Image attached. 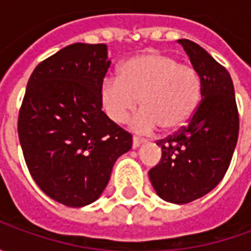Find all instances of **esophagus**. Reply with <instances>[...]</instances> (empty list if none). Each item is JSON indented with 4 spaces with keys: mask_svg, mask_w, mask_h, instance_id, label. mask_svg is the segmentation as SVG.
Returning a JSON list of instances; mask_svg holds the SVG:
<instances>
[{
    "mask_svg": "<svg viewBox=\"0 0 251 251\" xmlns=\"http://www.w3.org/2000/svg\"><path fill=\"white\" fill-rule=\"evenodd\" d=\"M144 140H141V138H137V137H133V148L136 149V148H138L140 145H142L144 144Z\"/></svg>",
    "mask_w": 251,
    "mask_h": 251,
    "instance_id": "34e87169",
    "label": "esophagus"
}]
</instances>
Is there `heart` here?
Returning a JSON list of instances; mask_svg holds the SVG:
<instances>
[{
  "mask_svg": "<svg viewBox=\"0 0 251 251\" xmlns=\"http://www.w3.org/2000/svg\"><path fill=\"white\" fill-rule=\"evenodd\" d=\"M201 77L192 66L180 64L175 56L149 52L122 63L118 77L100 83L99 99L104 113L115 124H124L137 109L131 121L136 131L160 127L172 133L188 124L201 99Z\"/></svg>",
  "mask_w": 251,
  "mask_h": 251,
  "instance_id": "1",
  "label": "heart"
}]
</instances>
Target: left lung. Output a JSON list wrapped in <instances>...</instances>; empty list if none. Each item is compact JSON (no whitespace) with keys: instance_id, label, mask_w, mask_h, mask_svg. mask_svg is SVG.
I'll return each mask as SVG.
<instances>
[{"instance_id":"1","label":"left lung","mask_w":251,"mask_h":251,"mask_svg":"<svg viewBox=\"0 0 251 251\" xmlns=\"http://www.w3.org/2000/svg\"><path fill=\"white\" fill-rule=\"evenodd\" d=\"M177 41L201 77V100L188 125L157 141L163 154L149 179L161 199L185 204L223 179L237 145L239 117L228 71L194 41Z\"/></svg>"}]
</instances>
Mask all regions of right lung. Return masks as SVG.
<instances>
[{"mask_svg": "<svg viewBox=\"0 0 251 251\" xmlns=\"http://www.w3.org/2000/svg\"><path fill=\"white\" fill-rule=\"evenodd\" d=\"M106 44L67 46L32 72L19 114V137L36 184L57 203L83 207L102 195L131 134L102 111Z\"/></svg>", "mask_w": 251, "mask_h": 251, "instance_id": "add662e5", "label": "right lung"}]
</instances>
